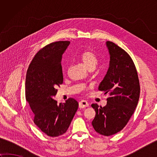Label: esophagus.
<instances>
[{
    "instance_id": "1",
    "label": "esophagus",
    "mask_w": 157,
    "mask_h": 157,
    "mask_svg": "<svg viewBox=\"0 0 157 157\" xmlns=\"http://www.w3.org/2000/svg\"><path fill=\"white\" fill-rule=\"evenodd\" d=\"M89 106L88 102L86 101H82L79 102V107L80 109L86 108Z\"/></svg>"
}]
</instances>
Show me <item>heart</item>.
Masks as SVG:
<instances>
[{"label":"heart","instance_id":"obj_1","mask_svg":"<svg viewBox=\"0 0 157 157\" xmlns=\"http://www.w3.org/2000/svg\"><path fill=\"white\" fill-rule=\"evenodd\" d=\"M79 59L87 69L95 67L97 64V58L95 53L91 50H85L83 51L79 55Z\"/></svg>","mask_w":157,"mask_h":157}]
</instances>
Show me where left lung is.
<instances>
[{"mask_svg":"<svg viewBox=\"0 0 157 157\" xmlns=\"http://www.w3.org/2000/svg\"><path fill=\"white\" fill-rule=\"evenodd\" d=\"M110 55L108 71L98 90L109 93L107 104L91 106L96 115L92 125L98 134L109 136L121 131L134 114L140 87L134 63L125 51L111 41L106 42Z\"/></svg>","mask_w":157,"mask_h":157,"instance_id":"obj_1","label":"left lung"}]
</instances>
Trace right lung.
I'll use <instances>...</instances> for the list:
<instances>
[{"mask_svg":"<svg viewBox=\"0 0 157 157\" xmlns=\"http://www.w3.org/2000/svg\"><path fill=\"white\" fill-rule=\"evenodd\" d=\"M69 43L55 42L41 48L26 73L25 98L34 113L33 121L50 137L65 134L78 109V102L73 98L62 104L53 99L56 88L63 83L61 59Z\"/></svg>","mask_w":157,"mask_h":157,"instance_id":"obj_1","label":"right lung"}]
</instances>
